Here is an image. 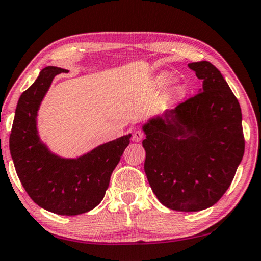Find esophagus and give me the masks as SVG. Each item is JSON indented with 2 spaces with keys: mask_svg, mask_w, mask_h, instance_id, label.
<instances>
[{
  "mask_svg": "<svg viewBox=\"0 0 261 261\" xmlns=\"http://www.w3.org/2000/svg\"><path fill=\"white\" fill-rule=\"evenodd\" d=\"M144 138V131L142 129H136L132 134V141L134 142H141Z\"/></svg>",
  "mask_w": 261,
  "mask_h": 261,
  "instance_id": "34e87169",
  "label": "esophagus"
}]
</instances>
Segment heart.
Here are the masks:
<instances>
[{
    "mask_svg": "<svg viewBox=\"0 0 261 261\" xmlns=\"http://www.w3.org/2000/svg\"><path fill=\"white\" fill-rule=\"evenodd\" d=\"M173 81H174V79H173V76L171 75V73L164 72V73H162V75L158 76L157 84L161 88H168L169 85L172 83ZM186 90H188V89H186V87H185L184 84H179V85H177V87L173 89V95L176 96V97H178V98H180V97H182V96L185 95Z\"/></svg>",
    "mask_w": 261,
    "mask_h": 261,
    "instance_id": "obj_1",
    "label": "heart"
}]
</instances>
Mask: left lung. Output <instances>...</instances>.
Instances as JSON below:
<instances>
[{
	"label": "left lung",
	"instance_id": "1",
	"mask_svg": "<svg viewBox=\"0 0 261 261\" xmlns=\"http://www.w3.org/2000/svg\"><path fill=\"white\" fill-rule=\"evenodd\" d=\"M189 68L203 80L197 95L143 126L144 163L155 197L176 211H201L230 188L245 151L242 109L219 70L207 61Z\"/></svg>",
	"mask_w": 261,
	"mask_h": 261
}]
</instances>
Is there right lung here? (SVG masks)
Segmentation results:
<instances>
[{"label": "right lung", "instance_id": "1", "mask_svg": "<svg viewBox=\"0 0 261 261\" xmlns=\"http://www.w3.org/2000/svg\"><path fill=\"white\" fill-rule=\"evenodd\" d=\"M61 72L67 70L44 68L19 97L9 147L17 176L31 199L56 215L77 216L102 201L131 135L103 144L77 159H63L50 152L37 136L36 116L54 77Z\"/></svg>", "mask_w": 261, "mask_h": 261}]
</instances>
